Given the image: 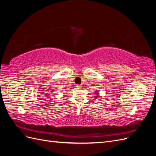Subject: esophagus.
<instances>
[{
  "label": "esophagus",
  "instance_id": "obj_1",
  "mask_svg": "<svg viewBox=\"0 0 156 156\" xmlns=\"http://www.w3.org/2000/svg\"><path fill=\"white\" fill-rule=\"evenodd\" d=\"M76 87L77 88H81L82 87V85H81V84H77V85L76 86Z\"/></svg>",
  "mask_w": 156,
  "mask_h": 156
}]
</instances>
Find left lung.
Returning a JSON list of instances; mask_svg holds the SVG:
<instances>
[{"mask_svg": "<svg viewBox=\"0 0 156 156\" xmlns=\"http://www.w3.org/2000/svg\"><path fill=\"white\" fill-rule=\"evenodd\" d=\"M95 92L96 93V95H95V98H95V100H96L98 97H100V95H99V92L98 90H96Z\"/></svg>", "mask_w": 156, "mask_h": 156, "instance_id": "left-lung-1", "label": "left lung"}]
</instances>
